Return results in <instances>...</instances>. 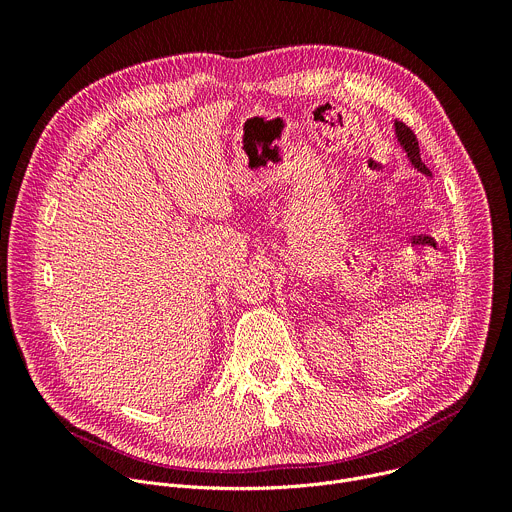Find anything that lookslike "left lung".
<instances>
[{"mask_svg": "<svg viewBox=\"0 0 512 512\" xmlns=\"http://www.w3.org/2000/svg\"><path fill=\"white\" fill-rule=\"evenodd\" d=\"M395 133H397V139H399V143H401V148L407 152L409 162H411L419 172H423L425 176H431V172L427 170V166L421 162L419 141H417L415 133L411 131V127H407L403 121H395Z\"/></svg>", "mask_w": 512, "mask_h": 512, "instance_id": "8db88e82", "label": "left lung"}]
</instances>
